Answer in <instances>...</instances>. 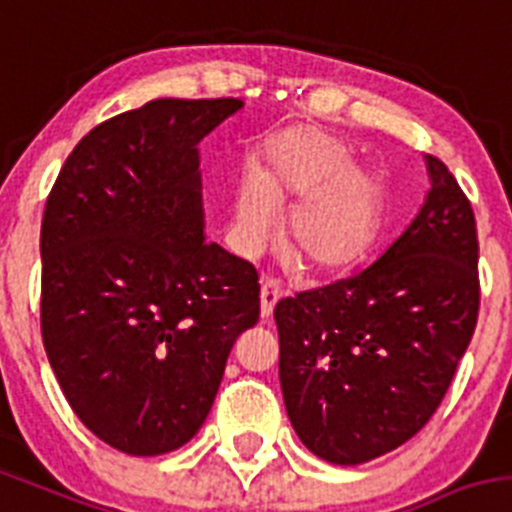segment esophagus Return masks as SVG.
Here are the masks:
<instances>
[{
    "mask_svg": "<svg viewBox=\"0 0 512 512\" xmlns=\"http://www.w3.org/2000/svg\"><path fill=\"white\" fill-rule=\"evenodd\" d=\"M279 299L281 284L276 279H271V276H266V279L261 281V317H264V320H269L271 314H274V307Z\"/></svg>",
    "mask_w": 512,
    "mask_h": 512,
    "instance_id": "1",
    "label": "esophagus"
}]
</instances>
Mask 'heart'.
Listing matches in <instances>:
<instances>
[{"label":"heart","mask_w":512,"mask_h":512,"mask_svg":"<svg viewBox=\"0 0 512 512\" xmlns=\"http://www.w3.org/2000/svg\"><path fill=\"white\" fill-rule=\"evenodd\" d=\"M302 203L289 218V248L312 274H340L363 259L381 225V192L355 175L353 159L320 134L289 139L264 180L243 182L236 198V238L246 251L274 233L276 203Z\"/></svg>","instance_id":"b5f03b06"}]
</instances>
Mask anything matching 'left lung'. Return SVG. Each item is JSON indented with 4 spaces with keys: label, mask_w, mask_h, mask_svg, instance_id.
<instances>
[{
    "label": "left lung",
    "mask_w": 512,
    "mask_h": 512,
    "mask_svg": "<svg viewBox=\"0 0 512 512\" xmlns=\"http://www.w3.org/2000/svg\"><path fill=\"white\" fill-rule=\"evenodd\" d=\"M411 225L360 274L281 299L279 381L294 431L332 464L409 442L431 419L480 312L475 210L447 164Z\"/></svg>",
    "instance_id": "1"
}]
</instances>
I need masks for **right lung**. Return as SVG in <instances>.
<instances>
[{
    "label": "right lung",
    "instance_id": "obj_1",
    "mask_svg": "<svg viewBox=\"0 0 512 512\" xmlns=\"http://www.w3.org/2000/svg\"><path fill=\"white\" fill-rule=\"evenodd\" d=\"M238 98H157L91 129L40 231V330L75 416L154 457L203 426L225 360L259 322V274L203 238L198 142Z\"/></svg>",
    "mask_w": 512,
    "mask_h": 512
}]
</instances>
